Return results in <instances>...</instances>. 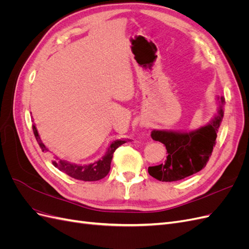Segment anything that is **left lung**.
<instances>
[{"mask_svg": "<svg viewBox=\"0 0 249 249\" xmlns=\"http://www.w3.org/2000/svg\"><path fill=\"white\" fill-rule=\"evenodd\" d=\"M218 108L213 118L192 131L153 130L152 138L166 146L167 159L148 167V173L161 182H175L200 171L207 165L216 144L224 114V97L217 96Z\"/></svg>", "mask_w": 249, "mask_h": 249, "instance_id": "1", "label": "left lung"}]
</instances>
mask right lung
Segmentation results:
<instances>
[{"mask_svg": "<svg viewBox=\"0 0 249 249\" xmlns=\"http://www.w3.org/2000/svg\"><path fill=\"white\" fill-rule=\"evenodd\" d=\"M33 132L42 152H49V148L42 143L35 124H33ZM127 140H120V139L114 140L108 147L106 154H105L100 160L90 164H74L69 161L61 160L59 159V158L55 157L54 161H53V165H54L55 167H57L60 171L66 173L67 176H70L76 179L85 180V182L100 180L109 173L113 154H114L116 148L119 147L120 145H123L124 143H125Z\"/></svg>", "mask_w": 249, "mask_h": 249, "instance_id": "1", "label": "right lung"}]
</instances>
